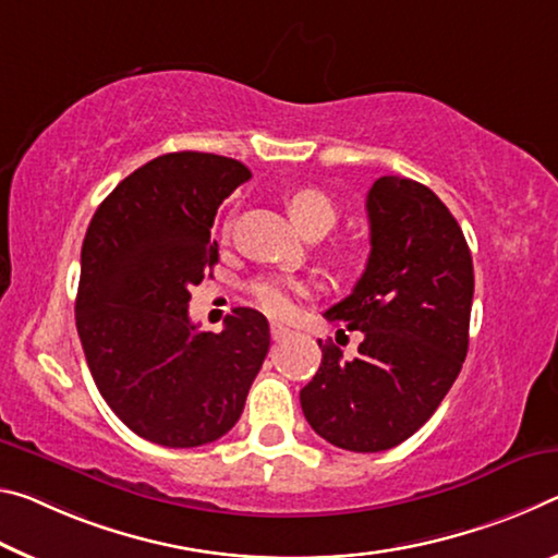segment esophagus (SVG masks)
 <instances>
[{"mask_svg":"<svg viewBox=\"0 0 558 558\" xmlns=\"http://www.w3.org/2000/svg\"><path fill=\"white\" fill-rule=\"evenodd\" d=\"M290 335H293V330H290V327H286L282 323H270V338L276 340V342L290 338Z\"/></svg>","mask_w":558,"mask_h":558,"instance_id":"obj_1","label":"esophagus"}]
</instances>
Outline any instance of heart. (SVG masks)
<instances>
[{"label":"heart","mask_w":558,"mask_h":558,"mask_svg":"<svg viewBox=\"0 0 558 558\" xmlns=\"http://www.w3.org/2000/svg\"><path fill=\"white\" fill-rule=\"evenodd\" d=\"M288 210L303 233H327L338 220V206L320 189H298L288 196ZM303 282L288 276H260L247 286V295L263 313L288 315L293 311L295 298L303 293Z\"/></svg>","instance_id":"obj_1"}]
</instances>
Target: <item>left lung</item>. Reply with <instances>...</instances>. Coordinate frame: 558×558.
I'll use <instances>...</instances> for the list:
<instances>
[{
	"label": "left lung",
	"mask_w": 558,
	"mask_h": 558,
	"mask_svg": "<svg viewBox=\"0 0 558 558\" xmlns=\"http://www.w3.org/2000/svg\"><path fill=\"white\" fill-rule=\"evenodd\" d=\"M369 258L325 317L360 330L352 360L317 340L323 362L300 390L311 427L348 452H383L427 422L470 348L474 265L449 208L427 185L383 175L367 193Z\"/></svg>",
	"instance_id": "8db88e82"
}]
</instances>
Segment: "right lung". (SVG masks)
Masks as SVG:
<instances>
[{
	"instance_id": "obj_1",
	"label": "right lung",
	"mask_w": 558,
	"mask_h": 558,
	"mask_svg": "<svg viewBox=\"0 0 558 558\" xmlns=\"http://www.w3.org/2000/svg\"><path fill=\"white\" fill-rule=\"evenodd\" d=\"M247 179L235 158L166 154L126 175L88 223L78 338L106 404L154 445L223 437L268 355L270 327L253 307H235L223 332L189 317L191 288L218 263V206Z\"/></svg>"
}]
</instances>
